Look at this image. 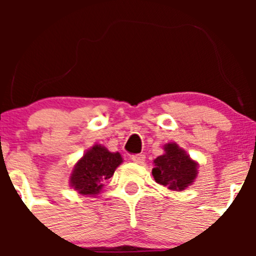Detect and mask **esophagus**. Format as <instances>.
Instances as JSON below:
<instances>
[{"instance_id": "1", "label": "esophagus", "mask_w": 256, "mask_h": 256, "mask_svg": "<svg viewBox=\"0 0 256 256\" xmlns=\"http://www.w3.org/2000/svg\"><path fill=\"white\" fill-rule=\"evenodd\" d=\"M131 160H132L135 164H144V154H132V156H131Z\"/></svg>"}]
</instances>
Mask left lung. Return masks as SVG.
<instances>
[{
  "label": "left lung",
  "mask_w": 256,
  "mask_h": 256,
  "mask_svg": "<svg viewBox=\"0 0 256 256\" xmlns=\"http://www.w3.org/2000/svg\"><path fill=\"white\" fill-rule=\"evenodd\" d=\"M166 154L154 160L152 176L154 180L174 190H183L197 176V162L192 161L176 144L164 147Z\"/></svg>",
  "instance_id": "8db88e82"
}]
</instances>
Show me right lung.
<instances>
[{
    "mask_svg": "<svg viewBox=\"0 0 256 256\" xmlns=\"http://www.w3.org/2000/svg\"><path fill=\"white\" fill-rule=\"evenodd\" d=\"M121 162L122 158L118 152L112 154L105 147L95 144L74 167L70 177L72 187L82 194H98Z\"/></svg>",
    "mask_w": 256,
    "mask_h": 256,
    "instance_id": "right-lung-1",
    "label": "right lung"
}]
</instances>
